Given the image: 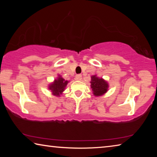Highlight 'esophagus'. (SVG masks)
<instances>
[{
	"instance_id": "obj_1",
	"label": "esophagus",
	"mask_w": 157,
	"mask_h": 157,
	"mask_svg": "<svg viewBox=\"0 0 157 157\" xmlns=\"http://www.w3.org/2000/svg\"><path fill=\"white\" fill-rule=\"evenodd\" d=\"M75 78L77 80H81L82 79V75H80V74H78V75H77L75 76Z\"/></svg>"
}]
</instances>
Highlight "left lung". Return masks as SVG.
Here are the masks:
<instances>
[{"label":"left lung","instance_id":"obj_1","mask_svg":"<svg viewBox=\"0 0 157 157\" xmlns=\"http://www.w3.org/2000/svg\"><path fill=\"white\" fill-rule=\"evenodd\" d=\"M91 87L95 96H100L107 91L108 84L103 79L95 75L91 77Z\"/></svg>","mask_w":157,"mask_h":157}]
</instances>
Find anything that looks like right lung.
<instances>
[{
    "label": "right lung",
    "mask_w": 157,
    "mask_h": 157,
    "mask_svg": "<svg viewBox=\"0 0 157 157\" xmlns=\"http://www.w3.org/2000/svg\"><path fill=\"white\" fill-rule=\"evenodd\" d=\"M67 84L68 81H65L64 79H63L62 77L59 76L57 79H55L52 84H50L49 89L50 90H51L55 95L59 96L64 91L65 87Z\"/></svg>",
    "instance_id": "right-lung-1"
}]
</instances>
